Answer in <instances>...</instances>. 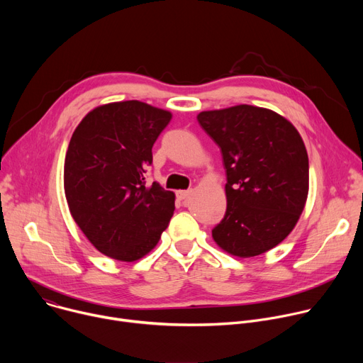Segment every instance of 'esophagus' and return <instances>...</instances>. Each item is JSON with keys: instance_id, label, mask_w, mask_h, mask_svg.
<instances>
[{"instance_id": "obj_1", "label": "esophagus", "mask_w": 363, "mask_h": 363, "mask_svg": "<svg viewBox=\"0 0 363 363\" xmlns=\"http://www.w3.org/2000/svg\"><path fill=\"white\" fill-rule=\"evenodd\" d=\"M192 192V189H181V191H177V196L179 199H185L186 196H189Z\"/></svg>"}]
</instances>
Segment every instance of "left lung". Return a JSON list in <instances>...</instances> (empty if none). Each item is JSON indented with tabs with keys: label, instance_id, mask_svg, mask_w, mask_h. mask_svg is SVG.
I'll return each instance as SVG.
<instances>
[{
	"label": "left lung",
	"instance_id": "obj_1",
	"mask_svg": "<svg viewBox=\"0 0 363 363\" xmlns=\"http://www.w3.org/2000/svg\"><path fill=\"white\" fill-rule=\"evenodd\" d=\"M196 119L220 146L227 174V211L214 241L241 258L274 248L296 227L308 194L300 133L281 115L251 105L205 111Z\"/></svg>",
	"mask_w": 363,
	"mask_h": 363
}]
</instances>
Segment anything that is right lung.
<instances>
[{
  "label": "right lung",
  "mask_w": 363,
  "mask_h": 363,
  "mask_svg": "<svg viewBox=\"0 0 363 363\" xmlns=\"http://www.w3.org/2000/svg\"><path fill=\"white\" fill-rule=\"evenodd\" d=\"M172 113L139 100L90 111L65 160L69 210L86 238L113 260L132 263L155 248L175 210V194L145 186L152 146Z\"/></svg>",
  "instance_id": "right-lung-1"
}]
</instances>
